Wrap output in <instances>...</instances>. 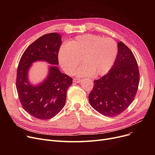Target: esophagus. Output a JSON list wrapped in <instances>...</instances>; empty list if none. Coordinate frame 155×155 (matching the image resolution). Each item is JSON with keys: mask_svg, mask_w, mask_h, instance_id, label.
<instances>
[{"mask_svg": "<svg viewBox=\"0 0 155 155\" xmlns=\"http://www.w3.org/2000/svg\"><path fill=\"white\" fill-rule=\"evenodd\" d=\"M73 82L74 83H80L81 82V80L78 78H74L73 80Z\"/></svg>", "mask_w": 155, "mask_h": 155, "instance_id": "34e87169", "label": "esophagus"}]
</instances>
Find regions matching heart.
Masks as SVG:
<instances>
[{"label": "heart", "mask_w": 155, "mask_h": 155, "mask_svg": "<svg viewBox=\"0 0 155 155\" xmlns=\"http://www.w3.org/2000/svg\"><path fill=\"white\" fill-rule=\"evenodd\" d=\"M117 53V45L112 39L84 35L61 46L58 61L68 74L76 69L80 60L83 66L77 71L78 76L99 77L110 71Z\"/></svg>", "instance_id": "heart-1"}]
</instances>
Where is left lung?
Wrapping results in <instances>:
<instances>
[{"label": "left lung", "mask_w": 155, "mask_h": 155, "mask_svg": "<svg viewBox=\"0 0 155 155\" xmlns=\"http://www.w3.org/2000/svg\"><path fill=\"white\" fill-rule=\"evenodd\" d=\"M118 53L110 71L94 81L88 95L91 106L101 114L114 117L132 103L140 82V72L135 57L123 42L117 43Z\"/></svg>", "instance_id": "obj_1"}]
</instances>
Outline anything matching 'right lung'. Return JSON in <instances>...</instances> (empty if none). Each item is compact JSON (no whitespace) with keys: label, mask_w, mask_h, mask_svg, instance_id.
I'll use <instances>...</instances> for the list:
<instances>
[{"label":"right lung","mask_w":155,"mask_h":155,"mask_svg":"<svg viewBox=\"0 0 155 155\" xmlns=\"http://www.w3.org/2000/svg\"><path fill=\"white\" fill-rule=\"evenodd\" d=\"M61 43V36L58 33L45 35L28 47L19 63L16 88L19 101L24 110L39 119H50L61 111L66 102L68 88L72 84V78L57 67ZM38 61L52 65L48 67L46 78L33 86L28 80V71L32 63Z\"/></svg>","instance_id":"add662e5"}]
</instances>
